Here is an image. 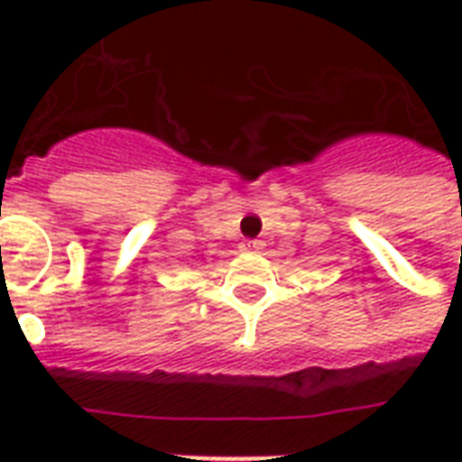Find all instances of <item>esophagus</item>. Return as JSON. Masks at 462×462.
<instances>
[{
  "label": "esophagus",
  "mask_w": 462,
  "mask_h": 462,
  "mask_svg": "<svg viewBox=\"0 0 462 462\" xmlns=\"http://www.w3.org/2000/svg\"><path fill=\"white\" fill-rule=\"evenodd\" d=\"M245 249H246V252H259L261 242H259V239H246Z\"/></svg>",
  "instance_id": "34e87169"
}]
</instances>
